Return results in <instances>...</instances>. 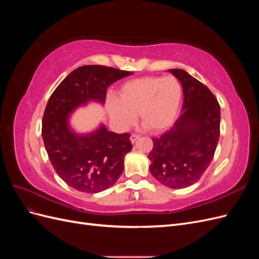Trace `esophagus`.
<instances>
[{
	"label": "esophagus",
	"instance_id": "34e87169",
	"mask_svg": "<svg viewBox=\"0 0 259 259\" xmlns=\"http://www.w3.org/2000/svg\"><path fill=\"white\" fill-rule=\"evenodd\" d=\"M139 137H140V136L137 135V134H132V135H131V142H132L133 144H134L137 139H139Z\"/></svg>",
	"mask_w": 259,
	"mask_h": 259
}]
</instances>
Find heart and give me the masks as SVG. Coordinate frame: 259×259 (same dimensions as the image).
<instances>
[{"label":"heart","mask_w":259,"mask_h":259,"mask_svg":"<svg viewBox=\"0 0 259 259\" xmlns=\"http://www.w3.org/2000/svg\"><path fill=\"white\" fill-rule=\"evenodd\" d=\"M182 95V85L175 76L139 77L123 85L119 103L109 104L108 112L121 130L131 126L139 114L148 131L160 133L173 124Z\"/></svg>","instance_id":"obj_1"}]
</instances>
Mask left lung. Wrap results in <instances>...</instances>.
<instances>
[{"instance_id":"1","label":"left lung","mask_w":259,"mask_h":259,"mask_svg":"<svg viewBox=\"0 0 259 259\" xmlns=\"http://www.w3.org/2000/svg\"><path fill=\"white\" fill-rule=\"evenodd\" d=\"M168 71L182 83L183 111L170 130L152 138L149 168L162 185L182 189L197 183L214 158L221 134V107L214 94L185 70Z\"/></svg>"}]
</instances>
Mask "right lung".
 Returning <instances> with one entry per match:
<instances>
[{
  "label": "right lung",
  "instance_id": "right-lung-1",
  "mask_svg": "<svg viewBox=\"0 0 259 259\" xmlns=\"http://www.w3.org/2000/svg\"><path fill=\"white\" fill-rule=\"evenodd\" d=\"M132 72L89 65L76 68L51 95L42 120L46 152L58 176L73 189L97 193L115 184L132 150L131 134L109 132L104 125L88 135L70 130L68 115L89 100L105 103L107 89Z\"/></svg>",
  "mask_w": 259,
  "mask_h": 259
}]
</instances>
